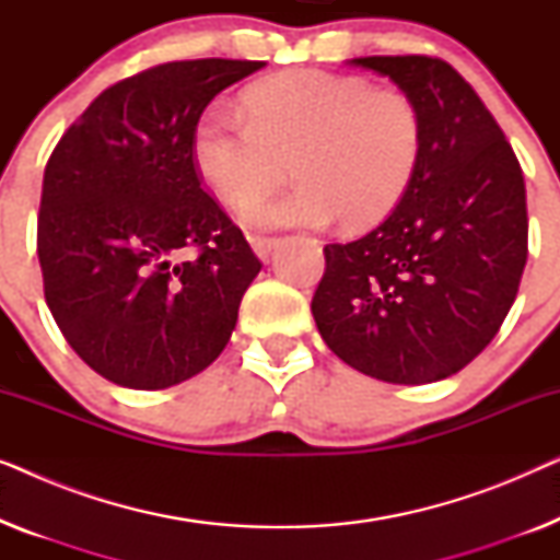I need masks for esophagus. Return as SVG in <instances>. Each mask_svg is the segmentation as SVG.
Listing matches in <instances>:
<instances>
[{
  "mask_svg": "<svg viewBox=\"0 0 560 560\" xmlns=\"http://www.w3.org/2000/svg\"><path fill=\"white\" fill-rule=\"evenodd\" d=\"M247 240H249L252 249H255V255H257L259 259L270 257L272 247H275V244H278V240H275V236H262V234H249Z\"/></svg>",
  "mask_w": 560,
  "mask_h": 560,
  "instance_id": "obj_1",
  "label": "esophagus"
}]
</instances>
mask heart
Listing matches in <instances>:
<instances>
[{
    "instance_id": "b5f03b06",
    "label": "heart",
    "mask_w": 560,
    "mask_h": 560,
    "mask_svg": "<svg viewBox=\"0 0 560 560\" xmlns=\"http://www.w3.org/2000/svg\"><path fill=\"white\" fill-rule=\"evenodd\" d=\"M242 106L247 119L206 109L190 152L211 194L232 209L247 206L252 226L318 229L341 217L349 226H370L400 203L416 175L423 119L400 89L301 68L255 83ZM282 162L299 186L258 202Z\"/></svg>"
}]
</instances>
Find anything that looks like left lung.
<instances>
[{"instance_id": "8db88e82", "label": "left lung", "mask_w": 560, "mask_h": 560, "mask_svg": "<svg viewBox=\"0 0 560 560\" xmlns=\"http://www.w3.org/2000/svg\"><path fill=\"white\" fill-rule=\"evenodd\" d=\"M418 104L423 150L397 209L362 240L326 244L311 311L326 347L393 385L464 370L500 331L527 262L525 180L462 73L431 56L349 60Z\"/></svg>"}]
</instances>
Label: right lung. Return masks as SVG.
Returning a JSON list of instances; mask_svg holds the SVG:
<instances>
[{"mask_svg": "<svg viewBox=\"0 0 560 560\" xmlns=\"http://www.w3.org/2000/svg\"><path fill=\"white\" fill-rule=\"evenodd\" d=\"M262 66L201 58L129 75L89 104L45 165V303L114 385H178L229 343L262 262L203 190L190 140L211 98Z\"/></svg>", "mask_w": 560, "mask_h": 560, "instance_id": "right-lung-1", "label": "right lung"}]
</instances>
